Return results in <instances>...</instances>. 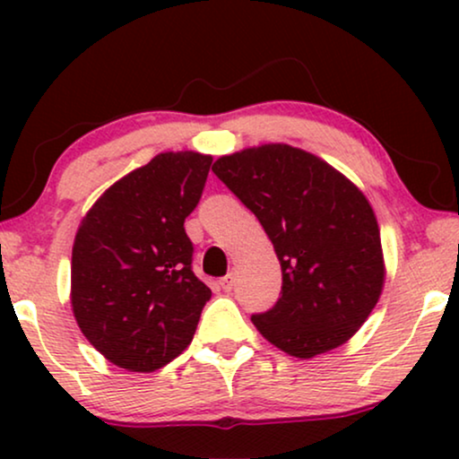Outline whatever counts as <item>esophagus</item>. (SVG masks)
<instances>
[{"label":"esophagus","instance_id":"obj_1","mask_svg":"<svg viewBox=\"0 0 459 459\" xmlns=\"http://www.w3.org/2000/svg\"><path fill=\"white\" fill-rule=\"evenodd\" d=\"M219 286H221L225 292H231V288H234V275H225V278L219 280Z\"/></svg>","mask_w":459,"mask_h":459}]
</instances>
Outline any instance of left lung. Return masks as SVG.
Here are the masks:
<instances>
[{
    "instance_id": "obj_1",
    "label": "left lung",
    "mask_w": 459,
    "mask_h": 459,
    "mask_svg": "<svg viewBox=\"0 0 459 459\" xmlns=\"http://www.w3.org/2000/svg\"><path fill=\"white\" fill-rule=\"evenodd\" d=\"M212 173L255 212L281 265V297L250 317L255 328L299 359L347 342L378 303L386 275L366 194L288 143L221 156Z\"/></svg>"
}]
</instances>
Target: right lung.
<instances>
[{"instance_id":"obj_1","label":"right lung","mask_w":459,"mask_h":459,"mask_svg":"<svg viewBox=\"0 0 459 459\" xmlns=\"http://www.w3.org/2000/svg\"><path fill=\"white\" fill-rule=\"evenodd\" d=\"M212 156L160 152L115 181L73 244L71 305L81 332L115 366L154 372L186 351L211 288L192 272L184 221Z\"/></svg>"}]
</instances>
